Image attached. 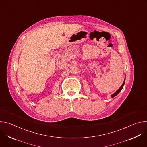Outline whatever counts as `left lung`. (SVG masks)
Returning a JSON list of instances; mask_svg holds the SVG:
<instances>
[{
  "label": "left lung",
  "mask_w": 147,
  "mask_h": 147,
  "mask_svg": "<svg viewBox=\"0 0 147 147\" xmlns=\"http://www.w3.org/2000/svg\"><path fill=\"white\" fill-rule=\"evenodd\" d=\"M124 82H125V80H124V82L123 83V84L121 85V87L119 88V90H117V91H116V92H115L113 94H112V96H112V98H113L114 96H116V95H117V94H118L120 92V91L122 90V88H123V86H124Z\"/></svg>",
  "instance_id": "8db88e82"
}]
</instances>
